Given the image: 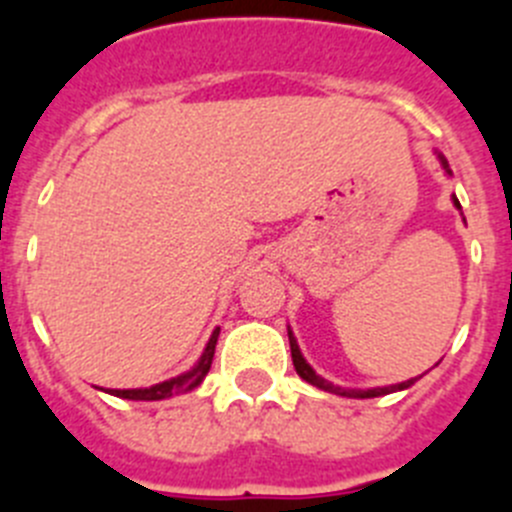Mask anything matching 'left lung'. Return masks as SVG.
Here are the masks:
<instances>
[{"instance_id":"1","label":"left lung","mask_w":512,"mask_h":512,"mask_svg":"<svg viewBox=\"0 0 512 512\" xmlns=\"http://www.w3.org/2000/svg\"><path fill=\"white\" fill-rule=\"evenodd\" d=\"M438 161H441L443 171L451 176V169H449V161H446V156L443 153H436ZM454 200V207L456 210H461L459 200L456 197H451ZM289 333V348H292V361H295V369L297 374H300L305 382H310L312 387H318V390H325V392H333V395H341V397H359V400H366V397H382V395H390V392H400V390H408L410 384H415V379H408V382H400V384H390V387H372V390H348V387H338V384L328 382V379H323L320 374H315V369H312L310 364L305 361V356H302L300 346H297V338L295 333L287 328Z\"/></svg>"}]
</instances>
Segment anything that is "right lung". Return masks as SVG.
Listing matches in <instances>:
<instances>
[{"instance_id": "1", "label": "right lung", "mask_w": 512, "mask_h": 512, "mask_svg": "<svg viewBox=\"0 0 512 512\" xmlns=\"http://www.w3.org/2000/svg\"><path fill=\"white\" fill-rule=\"evenodd\" d=\"M217 336H220V328L212 330L210 341H207L205 351L197 359V364L189 369V372L179 374L174 379H166V382L151 384V387H140V390H110V395L122 397V400H166V397L174 395H184V392H192L194 387H200L202 379L207 377L212 366V356H215V346H217Z\"/></svg>"}]
</instances>
